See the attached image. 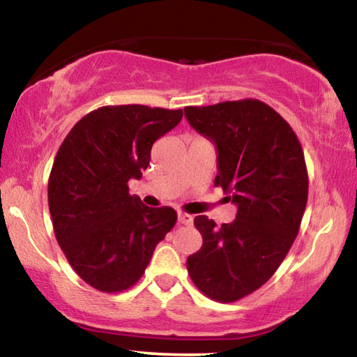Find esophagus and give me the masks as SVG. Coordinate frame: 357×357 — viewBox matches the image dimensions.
Segmentation results:
<instances>
[{
    "instance_id": "obj_1",
    "label": "esophagus",
    "mask_w": 357,
    "mask_h": 357,
    "mask_svg": "<svg viewBox=\"0 0 357 357\" xmlns=\"http://www.w3.org/2000/svg\"><path fill=\"white\" fill-rule=\"evenodd\" d=\"M192 215H189L186 212H178V222L183 223V225H192Z\"/></svg>"
}]
</instances>
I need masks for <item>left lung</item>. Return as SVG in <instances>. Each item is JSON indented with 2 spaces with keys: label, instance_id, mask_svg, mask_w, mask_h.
Wrapping results in <instances>:
<instances>
[{
  "label": "left lung",
  "instance_id": "left-lung-1",
  "mask_svg": "<svg viewBox=\"0 0 357 357\" xmlns=\"http://www.w3.org/2000/svg\"><path fill=\"white\" fill-rule=\"evenodd\" d=\"M188 121L217 146L215 186L236 204L231 223L194 218L202 246L188 273L204 296L236 302L266 284L286 258L305 212L308 174L296 132L258 99L184 107Z\"/></svg>",
  "mask_w": 357,
  "mask_h": 357
}]
</instances>
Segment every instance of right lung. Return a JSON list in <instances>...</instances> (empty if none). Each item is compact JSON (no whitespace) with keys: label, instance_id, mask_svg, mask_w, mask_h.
<instances>
[{"label":"right lung","instance_id":"add662e5","mask_svg":"<svg viewBox=\"0 0 357 357\" xmlns=\"http://www.w3.org/2000/svg\"><path fill=\"white\" fill-rule=\"evenodd\" d=\"M183 119V109L104 106L75 123L49 178L55 238L75 273L99 292L139 282L156 245L174 227L171 207H146L129 179L149 168L151 145Z\"/></svg>","mask_w":357,"mask_h":357}]
</instances>
